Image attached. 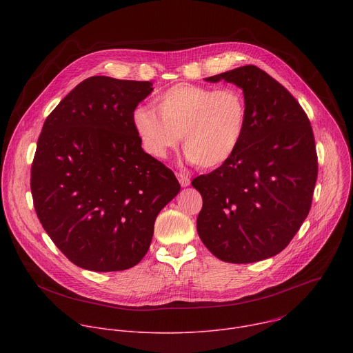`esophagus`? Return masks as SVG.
I'll return each mask as SVG.
<instances>
[{
    "label": "esophagus",
    "instance_id": "1",
    "mask_svg": "<svg viewBox=\"0 0 353 353\" xmlns=\"http://www.w3.org/2000/svg\"><path fill=\"white\" fill-rule=\"evenodd\" d=\"M177 179H179L181 187H187V185H190V183H191L188 174H185V173H177Z\"/></svg>",
    "mask_w": 353,
    "mask_h": 353
}]
</instances>
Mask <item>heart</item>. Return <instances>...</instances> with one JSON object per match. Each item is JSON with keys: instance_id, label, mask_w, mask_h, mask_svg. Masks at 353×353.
<instances>
[{"instance_id": "obj_1", "label": "heart", "mask_w": 353, "mask_h": 353, "mask_svg": "<svg viewBox=\"0 0 353 353\" xmlns=\"http://www.w3.org/2000/svg\"><path fill=\"white\" fill-rule=\"evenodd\" d=\"M157 109L138 108L134 128L146 152L165 159L181 135L185 157L201 169L228 163L245 134L248 106L237 86L176 83L155 97Z\"/></svg>"}]
</instances>
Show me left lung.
Listing matches in <instances>:
<instances>
[{"label":"left lung","mask_w":353,"mask_h":353,"mask_svg":"<svg viewBox=\"0 0 353 353\" xmlns=\"http://www.w3.org/2000/svg\"><path fill=\"white\" fill-rule=\"evenodd\" d=\"M241 88L247 128L234 157L191 184L203 195L196 232L225 263L276 256L309 215L317 180L310 120L290 92L256 65L205 78Z\"/></svg>","instance_id":"8db88e82"}]
</instances>
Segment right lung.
<instances>
[{
    "label": "right lung",
    "mask_w": 353,
    "mask_h": 353,
    "mask_svg": "<svg viewBox=\"0 0 353 353\" xmlns=\"http://www.w3.org/2000/svg\"><path fill=\"white\" fill-rule=\"evenodd\" d=\"M152 82L90 77L46 119L30 190L37 218L75 265L123 271L137 265L158 214L179 194L174 173L143 152L132 124Z\"/></svg>",
    "instance_id": "right-lung-1"
}]
</instances>
